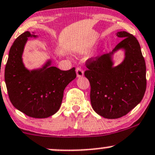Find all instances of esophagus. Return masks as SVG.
I'll return each instance as SVG.
<instances>
[{
  "instance_id": "1",
  "label": "esophagus",
  "mask_w": 155,
  "mask_h": 155,
  "mask_svg": "<svg viewBox=\"0 0 155 155\" xmlns=\"http://www.w3.org/2000/svg\"><path fill=\"white\" fill-rule=\"evenodd\" d=\"M76 76H77V77H82V76H84V71L82 70V69L79 68V67H78V68H76Z\"/></svg>"
}]
</instances>
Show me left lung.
I'll return each mask as SVG.
<instances>
[{
  "instance_id": "8db88e82",
  "label": "left lung",
  "mask_w": 155,
  "mask_h": 155,
  "mask_svg": "<svg viewBox=\"0 0 155 155\" xmlns=\"http://www.w3.org/2000/svg\"><path fill=\"white\" fill-rule=\"evenodd\" d=\"M116 34L123 40L112 51L91 58L85 63L92 108L109 119L127 115L141 102L146 89V67L138 40L126 31ZM119 49L125 50V59L114 67L112 55Z\"/></svg>"
}]
</instances>
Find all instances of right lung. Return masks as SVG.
Listing matches in <instances>:
<instances>
[{
	"label": "right lung",
	"instance_id": "obj_1",
	"mask_svg": "<svg viewBox=\"0 0 155 155\" xmlns=\"http://www.w3.org/2000/svg\"><path fill=\"white\" fill-rule=\"evenodd\" d=\"M26 31L11 46L4 79L9 97L14 107L31 118H45L60 109L67 85L76 77L75 68L61 70L48 60L42 68L29 70L22 61V53L28 37Z\"/></svg>",
	"mask_w": 155,
	"mask_h": 155
}]
</instances>
